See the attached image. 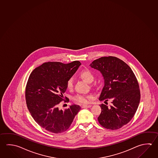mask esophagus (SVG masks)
Instances as JSON below:
<instances>
[{"label": "esophagus", "instance_id": "obj_1", "mask_svg": "<svg viewBox=\"0 0 158 158\" xmlns=\"http://www.w3.org/2000/svg\"><path fill=\"white\" fill-rule=\"evenodd\" d=\"M91 105H82L81 108H90L91 107Z\"/></svg>", "mask_w": 158, "mask_h": 158}]
</instances>
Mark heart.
Returning a JSON list of instances; mask_svg holds the SVG:
<instances>
[{"label": "heart", "mask_w": 158, "mask_h": 158, "mask_svg": "<svg viewBox=\"0 0 158 158\" xmlns=\"http://www.w3.org/2000/svg\"><path fill=\"white\" fill-rule=\"evenodd\" d=\"M79 76L88 83H91L94 80V77L93 74L88 69L82 70L79 74ZM73 86V80L72 78L69 79L67 82V88L68 90L72 89ZM89 95H77L73 98L74 100L80 104H86L89 102Z\"/></svg>", "instance_id": "1"}]
</instances>
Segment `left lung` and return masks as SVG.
Returning a JSON list of instances; mask_svg holds the SVG:
<instances>
[{
    "instance_id": "obj_1",
    "label": "left lung",
    "mask_w": 158,
    "mask_h": 158,
    "mask_svg": "<svg viewBox=\"0 0 158 158\" xmlns=\"http://www.w3.org/2000/svg\"><path fill=\"white\" fill-rule=\"evenodd\" d=\"M99 71L104 80L99 100H111L110 107L102 104L98 118L102 127L116 130L127 124L135 114L140 99L138 80L133 70L125 62L114 56H104L90 64Z\"/></svg>"
}]
</instances>
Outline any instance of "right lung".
I'll list each match as a JSON object with an SVG mask.
<instances>
[{
    "label": "right lung",
    "instance_id": "1",
    "mask_svg": "<svg viewBox=\"0 0 158 158\" xmlns=\"http://www.w3.org/2000/svg\"><path fill=\"white\" fill-rule=\"evenodd\" d=\"M80 65L79 61L48 62L36 68L29 76L25 89L27 105L34 120L45 130L56 134L66 131L81 109L75 104L64 110L58 107L64 100L67 81Z\"/></svg>",
    "mask_w": 158,
    "mask_h": 158
}]
</instances>
